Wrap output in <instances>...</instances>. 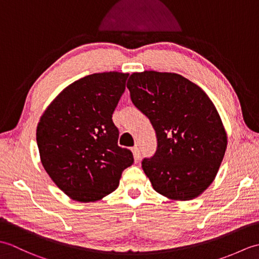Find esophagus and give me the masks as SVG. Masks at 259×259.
<instances>
[{
	"label": "esophagus",
	"instance_id": "esophagus-1",
	"mask_svg": "<svg viewBox=\"0 0 259 259\" xmlns=\"http://www.w3.org/2000/svg\"><path fill=\"white\" fill-rule=\"evenodd\" d=\"M133 152H134V157H135V161L138 162L141 159V153L138 147H134L133 148Z\"/></svg>",
	"mask_w": 259,
	"mask_h": 259
}]
</instances>
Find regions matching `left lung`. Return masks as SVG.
Listing matches in <instances>:
<instances>
[{
  "mask_svg": "<svg viewBox=\"0 0 259 259\" xmlns=\"http://www.w3.org/2000/svg\"><path fill=\"white\" fill-rule=\"evenodd\" d=\"M126 88L156 131L155 155L141 162L153 189L175 200L202 194L227 148L226 131L210 99L177 73H133Z\"/></svg>",
  "mask_w": 259,
  "mask_h": 259,
  "instance_id": "8db88e82",
  "label": "left lung"
}]
</instances>
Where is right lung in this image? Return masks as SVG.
<instances>
[{"label":"right lung","mask_w":259,"mask_h":259,"mask_svg":"<svg viewBox=\"0 0 259 259\" xmlns=\"http://www.w3.org/2000/svg\"><path fill=\"white\" fill-rule=\"evenodd\" d=\"M128 73L87 75L65 88L43 113L36 129L41 162L73 200L90 202L119 186L134 155L118 146L112 113L125 90Z\"/></svg>","instance_id":"add662e5"}]
</instances>
